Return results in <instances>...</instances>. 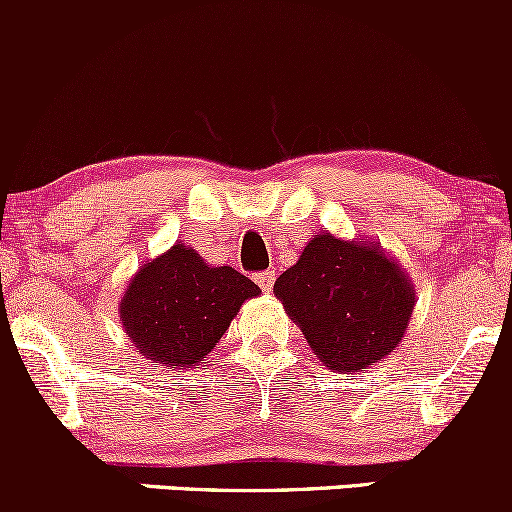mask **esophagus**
I'll use <instances>...</instances> for the list:
<instances>
[{"label":"esophagus","mask_w":512,"mask_h":512,"mask_svg":"<svg viewBox=\"0 0 512 512\" xmlns=\"http://www.w3.org/2000/svg\"><path fill=\"white\" fill-rule=\"evenodd\" d=\"M273 281H276V273H273V271H261V273H256V283L263 288V291H271Z\"/></svg>","instance_id":"esophagus-1"}]
</instances>
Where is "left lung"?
I'll return each instance as SVG.
<instances>
[{
  "label": "left lung",
  "instance_id": "obj_1",
  "mask_svg": "<svg viewBox=\"0 0 512 512\" xmlns=\"http://www.w3.org/2000/svg\"><path fill=\"white\" fill-rule=\"evenodd\" d=\"M288 316L331 371H361L386 358L411 321L413 288L381 249L318 234L273 283Z\"/></svg>",
  "mask_w": 512,
  "mask_h": 512
}]
</instances>
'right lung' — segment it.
I'll return each mask as SVG.
<instances>
[{
	"mask_svg": "<svg viewBox=\"0 0 512 512\" xmlns=\"http://www.w3.org/2000/svg\"><path fill=\"white\" fill-rule=\"evenodd\" d=\"M258 286L231 266H206L184 244L144 263L121 301V323L149 361L171 368L199 363L219 343L241 303Z\"/></svg>",
	"mask_w": 512,
	"mask_h": 512,
	"instance_id": "1",
	"label": "right lung"
}]
</instances>
